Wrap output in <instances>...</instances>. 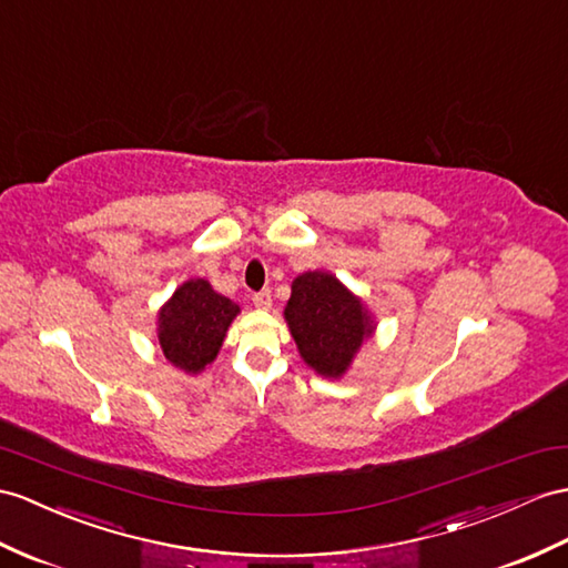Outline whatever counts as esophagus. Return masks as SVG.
Wrapping results in <instances>:
<instances>
[{
	"instance_id": "1",
	"label": "esophagus",
	"mask_w": 568,
	"mask_h": 568,
	"mask_svg": "<svg viewBox=\"0 0 568 568\" xmlns=\"http://www.w3.org/2000/svg\"><path fill=\"white\" fill-rule=\"evenodd\" d=\"M253 303H255V308H262V311H267L270 306H272V294L267 292H257V294H253Z\"/></svg>"
}]
</instances>
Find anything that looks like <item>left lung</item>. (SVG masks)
<instances>
[{
  "label": "left lung",
  "instance_id": "8db88e82",
  "mask_svg": "<svg viewBox=\"0 0 568 568\" xmlns=\"http://www.w3.org/2000/svg\"><path fill=\"white\" fill-rule=\"evenodd\" d=\"M284 315L303 362L329 378L349 368L356 349L373 332L362 303L325 272L296 276Z\"/></svg>",
  "mask_w": 568,
  "mask_h": 568
}]
</instances>
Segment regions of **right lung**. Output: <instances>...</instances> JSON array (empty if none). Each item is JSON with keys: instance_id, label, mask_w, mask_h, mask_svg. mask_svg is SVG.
<instances>
[{"instance_id": "1", "label": "right lung", "mask_w": 568, "mask_h": 568, "mask_svg": "<svg viewBox=\"0 0 568 568\" xmlns=\"http://www.w3.org/2000/svg\"><path fill=\"white\" fill-rule=\"evenodd\" d=\"M239 311L236 303L219 296L210 282H185L159 315V342L165 358L183 371H202L214 362Z\"/></svg>"}]
</instances>
